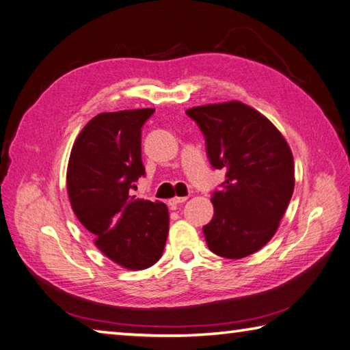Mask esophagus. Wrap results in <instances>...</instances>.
<instances>
[{"instance_id":"34e87169","label":"esophagus","mask_w":350,"mask_h":350,"mask_svg":"<svg viewBox=\"0 0 350 350\" xmlns=\"http://www.w3.org/2000/svg\"><path fill=\"white\" fill-rule=\"evenodd\" d=\"M187 199H188V197H174V199H171L168 203H170L171 208H177L179 205H182V203H185Z\"/></svg>"}]
</instances>
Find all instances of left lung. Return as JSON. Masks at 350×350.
<instances>
[{
    "label": "left lung",
    "instance_id": "1",
    "mask_svg": "<svg viewBox=\"0 0 350 350\" xmlns=\"http://www.w3.org/2000/svg\"><path fill=\"white\" fill-rule=\"evenodd\" d=\"M199 125L214 168L226 170L213 193L214 217L203 226L208 247L225 258L257 252L274 236L294 193V157L262 113L239 100L187 110Z\"/></svg>",
    "mask_w": 350,
    "mask_h": 350
}]
</instances>
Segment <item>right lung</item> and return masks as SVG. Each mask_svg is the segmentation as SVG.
I'll list each match as a JSON object with an SVG mask.
<instances>
[{
    "mask_svg": "<svg viewBox=\"0 0 350 350\" xmlns=\"http://www.w3.org/2000/svg\"><path fill=\"white\" fill-rule=\"evenodd\" d=\"M154 109L100 113L76 137L67 167V191L76 217L104 256L137 271L162 257L170 214L162 202L130 196L145 174L142 126Z\"/></svg>",
    "mask_w": 350,
    "mask_h": 350,
    "instance_id": "right-lung-1",
    "label": "right lung"
}]
</instances>
